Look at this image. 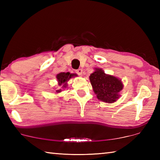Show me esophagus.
Here are the masks:
<instances>
[{"label":"esophagus","mask_w":160,"mask_h":160,"mask_svg":"<svg viewBox=\"0 0 160 160\" xmlns=\"http://www.w3.org/2000/svg\"><path fill=\"white\" fill-rule=\"evenodd\" d=\"M76 72L78 75H80V76H82V69H78L76 70Z\"/></svg>","instance_id":"obj_1"}]
</instances>
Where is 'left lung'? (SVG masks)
Masks as SVG:
<instances>
[{
	"label": "left lung",
	"mask_w": 160,
	"mask_h": 160,
	"mask_svg": "<svg viewBox=\"0 0 160 160\" xmlns=\"http://www.w3.org/2000/svg\"><path fill=\"white\" fill-rule=\"evenodd\" d=\"M90 80L97 99L102 102L112 104L121 97L120 92L123 89L122 81L112 75L106 74L102 68H95L90 75Z\"/></svg>",
	"instance_id": "left-lung-1"
}]
</instances>
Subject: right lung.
Wrapping results in <instances>:
<instances>
[{
    "label": "right lung",
    "mask_w": 160,
    "mask_h": 160,
    "mask_svg": "<svg viewBox=\"0 0 160 160\" xmlns=\"http://www.w3.org/2000/svg\"><path fill=\"white\" fill-rule=\"evenodd\" d=\"M77 76L76 74L75 73H70L69 72H60L56 75V79L58 81V88H56V93H60L62 90L65 88H67L68 82L70 78ZM56 90V89H55Z\"/></svg>",
    "instance_id": "1"
}]
</instances>
